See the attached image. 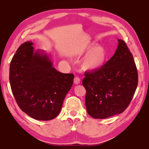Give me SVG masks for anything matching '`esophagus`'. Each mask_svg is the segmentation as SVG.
I'll return each mask as SVG.
<instances>
[{"label":"esophagus","mask_w":149,"mask_h":149,"mask_svg":"<svg viewBox=\"0 0 149 149\" xmlns=\"http://www.w3.org/2000/svg\"><path fill=\"white\" fill-rule=\"evenodd\" d=\"M80 81H81V80L78 77H75L74 78V82L75 85H78V84H79Z\"/></svg>","instance_id":"esophagus-1"}]
</instances>
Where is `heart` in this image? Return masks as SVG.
<instances>
[{
    "label": "heart",
    "mask_w": 149,
    "mask_h": 149,
    "mask_svg": "<svg viewBox=\"0 0 149 149\" xmlns=\"http://www.w3.org/2000/svg\"><path fill=\"white\" fill-rule=\"evenodd\" d=\"M92 47L88 45L84 49V51H88L81 63V67L85 70L93 71L96 70L104 65L106 61V52L101 45H96Z\"/></svg>",
    "instance_id": "b5f03b06"
}]
</instances>
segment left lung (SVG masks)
I'll use <instances>...</instances> for the list:
<instances>
[{
	"label": "left lung",
	"instance_id": "left-lung-1",
	"mask_svg": "<svg viewBox=\"0 0 149 149\" xmlns=\"http://www.w3.org/2000/svg\"><path fill=\"white\" fill-rule=\"evenodd\" d=\"M118 42L115 54L104 65L85 73L82 84L86 91V111L94 118L120 114L137 88L138 74L133 56L123 40Z\"/></svg>",
	"mask_w": 149,
	"mask_h": 149
}]
</instances>
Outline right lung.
I'll list each match as a JSON object with an SVG mask.
<instances>
[{"label":"right lung","instance_id":"1","mask_svg":"<svg viewBox=\"0 0 149 149\" xmlns=\"http://www.w3.org/2000/svg\"><path fill=\"white\" fill-rule=\"evenodd\" d=\"M33 44L21 45L11 61L10 86L23 112L34 119L49 120L60 113L74 75L57 71L47 54L34 51Z\"/></svg>","mask_w":149,"mask_h":149}]
</instances>
